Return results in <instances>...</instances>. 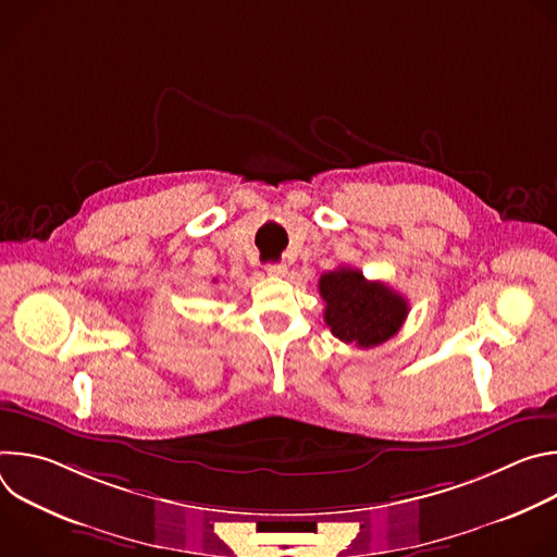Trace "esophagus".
<instances>
[{"label":"esophagus","mask_w":557,"mask_h":557,"mask_svg":"<svg viewBox=\"0 0 557 557\" xmlns=\"http://www.w3.org/2000/svg\"><path fill=\"white\" fill-rule=\"evenodd\" d=\"M267 273L271 275V277H284L286 275V267L284 264H267Z\"/></svg>","instance_id":"obj_1"}]
</instances>
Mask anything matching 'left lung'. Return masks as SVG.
<instances>
[{"mask_svg": "<svg viewBox=\"0 0 557 557\" xmlns=\"http://www.w3.org/2000/svg\"><path fill=\"white\" fill-rule=\"evenodd\" d=\"M320 295L326 301L324 322L344 344L372 348L399 333L408 317V299L370 282L359 269L339 267L320 277Z\"/></svg>", "mask_w": 557, "mask_h": 557, "instance_id": "1", "label": "left lung"}]
</instances>
